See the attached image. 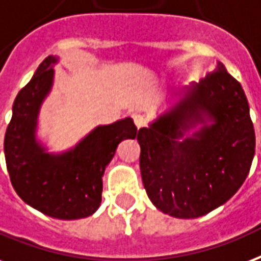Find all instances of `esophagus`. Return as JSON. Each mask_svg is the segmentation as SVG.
<instances>
[{"label":"esophagus","instance_id":"esophagus-1","mask_svg":"<svg viewBox=\"0 0 261 261\" xmlns=\"http://www.w3.org/2000/svg\"><path fill=\"white\" fill-rule=\"evenodd\" d=\"M133 119H134L135 126L138 127V128H142V127L146 126V123H148V119H146L144 115H141V113H134V115H133Z\"/></svg>","mask_w":261,"mask_h":261}]
</instances>
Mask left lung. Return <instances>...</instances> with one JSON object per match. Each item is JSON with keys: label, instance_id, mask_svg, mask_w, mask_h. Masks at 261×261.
<instances>
[{"label": "left lung", "instance_id": "1", "mask_svg": "<svg viewBox=\"0 0 261 261\" xmlns=\"http://www.w3.org/2000/svg\"><path fill=\"white\" fill-rule=\"evenodd\" d=\"M202 114L214 124L182 140ZM137 139L148 197L157 210L180 219L228 201L249 174L256 145L245 93L219 61L172 112L139 128Z\"/></svg>", "mask_w": 261, "mask_h": 261}]
</instances>
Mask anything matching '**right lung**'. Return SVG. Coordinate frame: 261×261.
<instances>
[{"label": "right lung", "mask_w": 261, "mask_h": 261, "mask_svg": "<svg viewBox=\"0 0 261 261\" xmlns=\"http://www.w3.org/2000/svg\"><path fill=\"white\" fill-rule=\"evenodd\" d=\"M55 57H46L13 102L4 150L12 186L39 212L63 220L87 218L98 210L105 167L117 145L137 137L134 120L126 117L98 126L76 148L51 156L37 144L34 131L39 107L50 90Z\"/></svg>", "instance_id": "1"}]
</instances>
